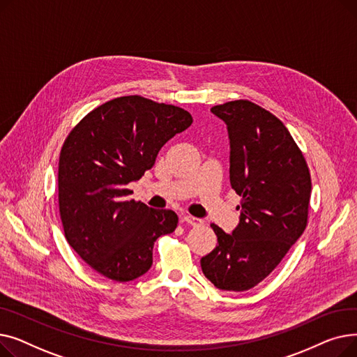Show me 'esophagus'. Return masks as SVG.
<instances>
[{"instance_id": "esophagus-1", "label": "esophagus", "mask_w": 357, "mask_h": 357, "mask_svg": "<svg viewBox=\"0 0 357 357\" xmlns=\"http://www.w3.org/2000/svg\"><path fill=\"white\" fill-rule=\"evenodd\" d=\"M183 221L186 224H190V226H194V227H198V226H201V224H202L201 218H197V217H192V215H185Z\"/></svg>"}]
</instances>
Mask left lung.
Masks as SVG:
<instances>
[{"mask_svg": "<svg viewBox=\"0 0 357 357\" xmlns=\"http://www.w3.org/2000/svg\"><path fill=\"white\" fill-rule=\"evenodd\" d=\"M227 124L230 183L241 197L240 222L231 234L211 224L215 249L201 269L222 291H248L280 264L308 222L311 176L288 128L248 100L211 108Z\"/></svg>", "mask_w": 357, "mask_h": 357, "instance_id": "left-lung-1", "label": "left lung"}]
</instances>
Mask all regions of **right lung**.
I'll list each match as a JSON object with an SVG mask.
<instances>
[{
  "instance_id": "add662e5",
  "label": "right lung",
  "mask_w": 357,
  "mask_h": 357,
  "mask_svg": "<svg viewBox=\"0 0 357 357\" xmlns=\"http://www.w3.org/2000/svg\"><path fill=\"white\" fill-rule=\"evenodd\" d=\"M192 124L183 108L140 96L107 101L75 126L59 156L65 237L100 275L128 282L153 264L158 237L175 231L172 210L127 199V185L155 165L162 146Z\"/></svg>"
}]
</instances>
